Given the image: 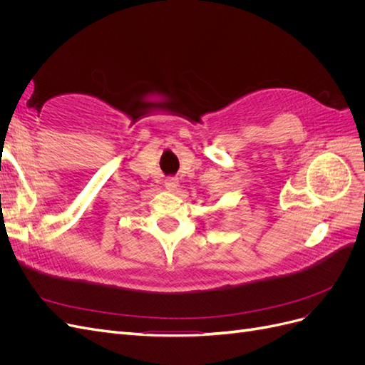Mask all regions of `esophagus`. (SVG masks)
Listing matches in <instances>:
<instances>
[{
  "instance_id": "1",
  "label": "esophagus",
  "mask_w": 365,
  "mask_h": 365,
  "mask_svg": "<svg viewBox=\"0 0 365 365\" xmlns=\"http://www.w3.org/2000/svg\"><path fill=\"white\" fill-rule=\"evenodd\" d=\"M165 189H168L169 192H175L176 189H178V180L176 178L165 180Z\"/></svg>"
}]
</instances>
